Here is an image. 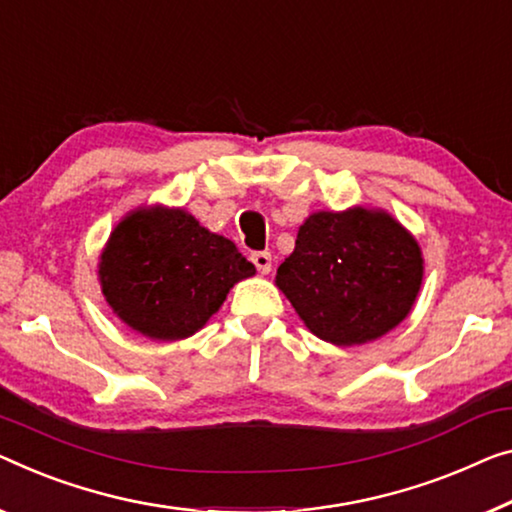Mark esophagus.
<instances>
[{"label":"esophagus","instance_id":"1","mask_svg":"<svg viewBox=\"0 0 512 512\" xmlns=\"http://www.w3.org/2000/svg\"><path fill=\"white\" fill-rule=\"evenodd\" d=\"M253 264L257 266V271L262 273V276H266V273L271 271V253H253Z\"/></svg>","mask_w":512,"mask_h":512}]
</instances>
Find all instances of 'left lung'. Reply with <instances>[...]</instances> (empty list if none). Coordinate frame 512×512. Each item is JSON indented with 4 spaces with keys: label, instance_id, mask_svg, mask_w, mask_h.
<instances>
[{
    "label": "left lung",
    "instance_id": "left-lung-1",
    "mask_svg": "<svg viewBox=\"0 0 512 512\" xmlns=\"http://www.w3.org/2000/svg\"><path fill=\"white\" fill-rule=\"evenodd\" d=\"M423 264L416 236L384 209L315 211L299 227L276 285L310 333L354 347L409 317Z\"/></svg>",
    "mask_w": 512,
    "mask_h": 512
}]
</instances>
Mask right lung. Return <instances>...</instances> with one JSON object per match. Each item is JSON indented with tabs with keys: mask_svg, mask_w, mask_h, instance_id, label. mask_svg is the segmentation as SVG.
Masks as SVG:
<instances>
[{
	"mask_svg": "<svg viewBox=\"0 0 512 512\" xmlns=\"http://www.w3.org/2000/svg\"><path fill=\"white\" fill-rule=\"evenodd\" d=\"M255 266L181 207H137L114 225L98 262L105 301L149 340L190 338Z\"/></svg>",
	"mask_w": 512,
	"mask_h": 512,
	"instance_id": "1",
	"label": "right lung"
}]
</instances>
